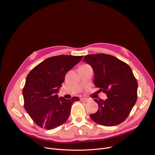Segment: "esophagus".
I'll return each instance as SVG.
<instances>
[{
    "mask_svg": "<svg viewBox=\"0 0 155 155\" xmlns=\"http://www.w3.org/2000/svg\"><path fill=\"white\" fill-rule=\"evenodd\" d=\"M80 101L83 102H86L87 101V100L86 99H84V98H81L80 99Z\"/></svg>",
    "mask_w": 155,
    "mask_h": 155,
    "instance_id": "1",
    "label": "esophagus"
}]
</instances>
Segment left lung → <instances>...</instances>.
I'll use <instances>...</instances> for the list:
<instances>
[{
    "instance_id": "8db88e82",
    "label": "left lung",
    "mask_w": 155,
    "mask_h": 155,
    "mask_svg": "<svg viewBox=\"0 0 155 155\" xmlns=\"http://www.w3.org/2000/svg\"><path fill=\"white\" fill-rule=\"evenodd\" d=\"M83 61L93 69L94 86L107 96L105 100L94 99L99 108L90 115L91 118L105 126L123 123L137 99V81L130 68L116 57L104 53L87 55Z\"/></svg>"
}]
</instances>
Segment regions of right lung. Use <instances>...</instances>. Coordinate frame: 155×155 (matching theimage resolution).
<instances>
[{
  "label": "right lung",
  "instance_id": "1",
  "mask_svg": "<svg viewBox=\"0 0 155 155\" xmlns=\"http://www.w3.org/2000/svg\"><path fill=\"white\" fill-rule=\"evenodd\" d=\"M83 56L59 55L50 57L36 65L28 74L23 90L24 107L39 127L50 130L68 119L71 107L78 97L66 99L56 93L66 74Z\"/></svg>",
  "mask_w": 155,
  "mask_h": 155
}]
</instances>
